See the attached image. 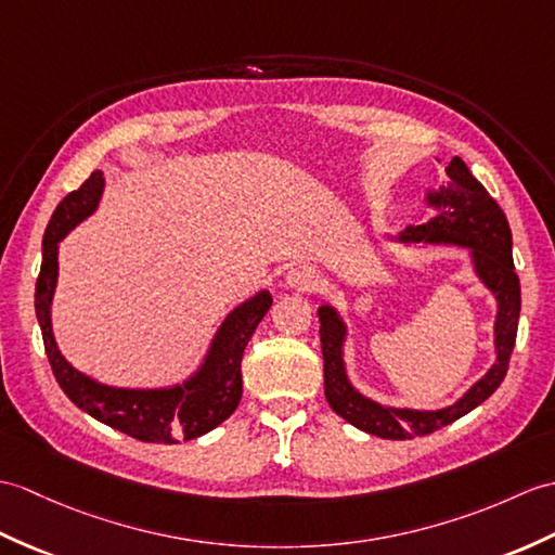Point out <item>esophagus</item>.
I'll use <instances>...</instances> for the list:
<instances>
[{"instance_id":"1","label":"esophagus","mask_w":555,"mask_h":555,"mask_svg":"<svg viewBox=\"0 0 555 555\" xmlns=\"http://www.w3.org/2000/svg\"><path fill=\"white\" fill-rule=\"evenodd\" d=\"M286 283H288L291 288L300 291V293H312V291L319 288L321 279H319V274L314 272L312 267H295V269H291V272H288Z\"/></svg>"}]
</instances>
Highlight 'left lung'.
<instances>
[{
    "instance_id": "obj_1",
    "label": "left lung",
    "mask_w": 555,
    "mask_h": 555,
    "mask_svg": "<svg viewBox=\"0 0 555 555\" xmlns=\"http://www.w3.org/2000/svg\"><path fill=\"white\" fill-rule=\"evenodd\" d=\"M428 201L437 208V215L425 224L409 227L399 241L456 243V246L470 248L475 272L496 295L499 302L496 364L456 404L447 409L411 411L380 406L359 395L347 380L343 366L345 324L338 319L336 309L321 307L319 338L321 352H324V390L328 404L354 428L383 437V440H411V437L430 435L482 404L506 378L515 336H518L520 279L515 274L511 253L513 238L504 210L459 156H454L447 167V184L437 193H430Z\"/></svg>"
}]
</instances>
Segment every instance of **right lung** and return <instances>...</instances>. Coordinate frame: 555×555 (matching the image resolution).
<instances>
[{
    "label": "right lung",
    "mask_w": 555,
    "mask_h": 555,
    "mask_svg": "<svg viewBox=\"0 0 555 555\" xmlns=\"http://www.w3.org/2000/svg\"><path fill=\"white\" fill-rule=\"evenodd\" d=\"M103 189V175L96 170L87 182L70 191L59 203L49 219L42 241V267L35 283V312L42 328V340L51 371L75 406L87 411L89 416L111 425L141 442L177 444L179 440H193L217 428L219 423L234 414L241 392V359L248 340L260 324L267 309L272 307V295L257 293L255 298L243 302L231 312L222 328L217 331L210 354L201 371L189 383L177 385L172 390H115L99 385L92 378L77 373L51 336V295H54L59 276V241L68 231L92 215L99 205Z\"/></svg>",
    "instance_id": "add662e5"
}]
</instances>
